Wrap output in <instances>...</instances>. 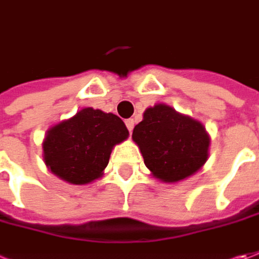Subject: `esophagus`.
Here are the masks:
<instances>
[{"instance_id": "34e87169", "label": "esophagus", "mask_w": 259, "mask_h": 259, "mask_svg": "<svg viewBox=\"0 0 259 259\" xmlns=\"http://www.w3.org/2000/svg\"><path fill=\"white\" fill-rule=\"evenodd\" d=\"M125 125H126V128H128V131H130V133H133V130H134V119H131V118H130V119H126Z\"/></svg>"}]
</instances>
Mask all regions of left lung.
<instances>
[{
  "instance_id": "left-lung-1",
  "label": "left lung",
  "mask_w": 259,
  "mask_h": 259,
  "mask_svg": "<svg viewBox=\"0 0 259 259\" xmlns=\"http://www.w3.org/2000/svg\"><path fill=\"white\" fill-rule=\"evenodd\" d=\"M144 162L159 181L178 182L194 175L206 162L209 135L199 121L157 104L145 109L133 131Z\"/></svg>"
}]
</instances>
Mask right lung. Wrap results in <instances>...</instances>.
I'll return each instance as SVG.
<instances>
[{
	"instance_id": "1",
	"label": "right lung",
	"mask_w": 259,
	"mask_h": 259,
	"mask_svg": "<svg viewBox=\"0 0 259 259\" xmlns=\"http://www.w3.org/2000/svg\"><path fill=\"white\" fill-rule=\"evenodd\" d=\"M128 135L124 121L117 115L82 108L48 130L42 142L45 165L69 184H90L101 177L112 148Z\"/></svg>"
}]
</instances>
